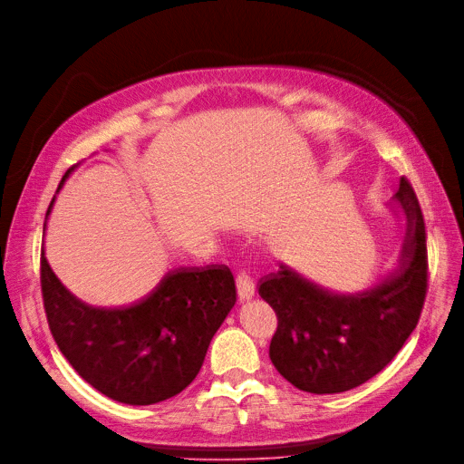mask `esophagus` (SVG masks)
Masks as SVG:
<instances>
[{"label": "esophagus", "mask_w": 464, "mask_h": 464, "mask_svg": "<svg viewBox=\"0 0 464 464\" xmlns=\"http://www.w3.org/2000/svg\"><path fill=\"white\" fill-rule=\"evenodd\" d=\"M237 288H238V298H241V302L250 300L254 296V281L250 279L248 273L245 271L237 273Z\"/></svg>", "instance_id": "1"}]
</instances>
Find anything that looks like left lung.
Segmentation results:
<instances>
[{"label":"left lung","instance_id":"left-lung-1","mask_svg":"<svg viewBox=\"0 0 464 464\" xmlns=\"http://www.w3.org/2000/svg\"><path fill=\"white\" fill-rule=\"evenodd\" d=\"M396 198L407 218L401 262L367 293L338 296L286 267L260 279L258 293L277 314L269 357L298 390L338 393L367 382L415 331L428 288L426 229L405 176Z\"/></svg>","mask_w":464,"mask_h":464}]
</instances>
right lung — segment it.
Wrapping results in <instances>:
<instances>
[{"instance_id": "add662e5", "label": "right lung", "mask_w": 464, "mask_h": 464, "mask_svg": "<svg viewBox=\"0 0 464 464\" xmlns=\"http://www.w3.org/2000/svg\"><path fill=\"white\" fill-rule=\"evenodd\" d=\"M40 264L44 307L59 350L85 382L128 405L159 403L191 384L237 302L227 266L174 269L140 302L95 307L68 293L44 250Z\"/></svg>"}]
</instances>
